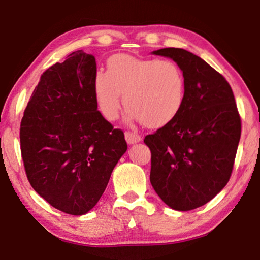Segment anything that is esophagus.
Instances as JSON below:
<instances>
[{"mask_svg":"<svg viewBox=\"0 0 260 260\" xmlns=\"http://www.w3.org/2000/svg\"><path fill=\"white\" fill-rule=\"evenodd\" d=\"M125 139L128 143H137L141 141V137L137 133H133V132H125Z\"/></svg>","mask_w":260,"mask_h":260,"instance_id":"esophagus-1","label":"esophagus"}]
</instances>
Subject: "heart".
<instances>
[{
    "mask_svg": "<svg viewBox=\"0 0 260 260\" xmlns=\"http://www.w3.org/2000/svg\"><path fill=\"white\" fill-rule=\"evenodd\" d=\"M123 103L128 117L148 128H160L176 119L183 106L185 79L172 60L142 59L117 55L107 60L106 72L94 76V95L107 120L119 115Z\"/></svg>",
    "mask_w": 260,
    "mask_h": 260,
    "instance_id": "1",
    "label": "heart"
}]
</instances>
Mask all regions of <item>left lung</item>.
<instances>
[{
	"instance_id": "left-lung-1",
	"label": "left lung",
	"mask_w": 260,
	"mask_h": 260,
	"mask_svg": "<svg viewBox=\"0 0 260 260\" xmlns=\"http://www.w3.org/2000/svg\"><path fill=\"white\" fill-rule=\"evenodd\" d=\"M153 53L179 65L185 95L176 119L143 140L152 153L150 183L168 207L189 211L211 201L229 182L241 117L229 83L202 58L179 48Z\"/></svg>"
}]
</instances>
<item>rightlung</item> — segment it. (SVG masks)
Segmentation results:
<instances>
[{
  "label": "right lung",
  "mask_w": 260,
  "mask_h": 260,
  "mask_svg": "<svg viewBox=\"0 0 260 260\" xmlns=\"http://www.w3.org/2000/svg\"><path fill=\"white\" fill-rule=\"evenodd\" d=\"M95 58L69 55L41 76L21 121L26 177L38 195L69 215L86 214L127 150L123 132L98 111Z\"/></svg>",
  "instance_id": "obj_1"
}]
</instances>
